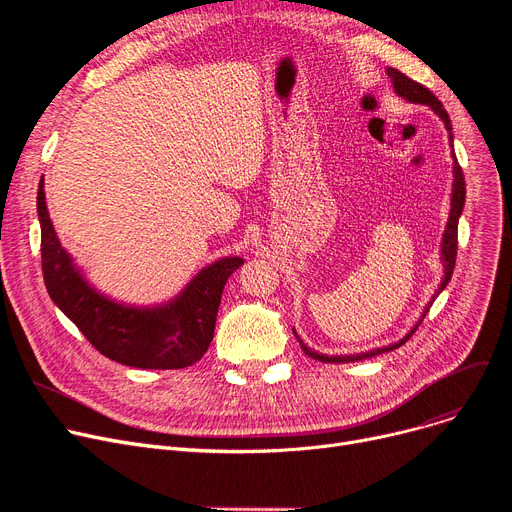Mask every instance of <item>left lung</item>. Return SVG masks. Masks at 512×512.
Listing matches in <instances>:
<instances>
[{"instance_id":"1","label":"left lung","mask_w":512,"mask_h":512,"mask_svg":"<svg viewBox=\"0 0 512 512\" xmlns=\"http://www.w3.org/2000/svg\"><path fill=\"white\" fill-rule=\"evenodd\" d=\"M388 72V76L392 78V85H394V91L402 97V99H407V101H411V103H421V105H429L432 107V110L442 118V122H444V126H446V130H448V139H450V147H452V124H450V118H448V114H446V110L442 107V103L438 101V97L429 91L427 87H423V85H419L417 80H413V78H409L407 74H402L400 70H396V68H388L386 70ZM452 174H454V182H452V203H450V215H448V222H446V230H444V236H442V263H444V278H442V284L438 286V290H436V294L432 297V301H436V297L438 294L446 288V284L450 282V278H452V272H454V263H456V247H459V218H461V213H463V207H465V176H463V170H461V166H459V161H456V155H454V149H452ZM432 301H429V305L425 307V311H423V315H421V319L417 321V324L413 326V330L402 338V340H398V342H394V344H390V346H382V348H373V351H369V353H359V355H336V357H332V355H319L317 351H313V348H309L299 336V344H301V348H303V353L307 355V357H311V359H315V361H321V363H348V361H363V359H371V357H375V355H382V353H390V351H394V348H398V346H402L405 344L413 334H415V330L419 328V324L423 321V317H425V313L429 311V307H432ZM297 334V332H294Z\"/></svg>"}]
</instances>
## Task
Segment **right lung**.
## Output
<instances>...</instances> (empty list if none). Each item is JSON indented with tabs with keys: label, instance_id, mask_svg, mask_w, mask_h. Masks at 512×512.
Here are the masks:
<instances>
[{
	"label": "right lung",
	"instance_id": "add662e5",
	"mask_svg": "<svg viewBox=\"0 0 512 512\" xmlns=\"http://www.w3.org/2000/svg\"><path fill=\"white\" fill-rule=\"evenodd\" d=\"M37 213L49 297L101 355L128 367L184 369L207 353L222 290L245 261L224 257L207 265L168 305L126 307L99 294L74 267L49 220L43 178Z\"/></svg>",
	"mask_w": 512,
	"mask_h": 512
}]
</instances>
